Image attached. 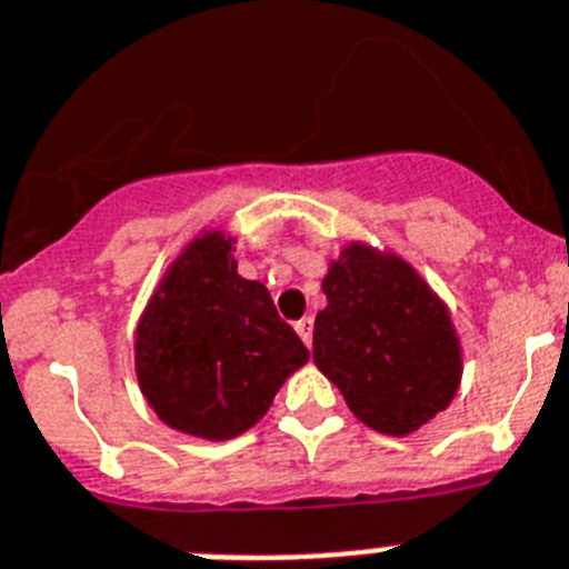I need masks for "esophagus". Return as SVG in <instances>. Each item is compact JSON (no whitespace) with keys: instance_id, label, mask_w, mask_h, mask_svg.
<instances>
[{"instance_id":"esophagus-1","label":"esophagus","mask_w":569,"mask_h":569,"mask_svg":"<svg viewBox=\"0 0 569 569\" xmlns=\"http://www.w3.org/2000/svg\"><path fill=\"white\" fill-rule=\"evenodd\" d=\"M295 329H298L300 340H303L306 346H312V329H315V320L312 318H300L298 323H295Z\"/></svg>"}]
</instances>
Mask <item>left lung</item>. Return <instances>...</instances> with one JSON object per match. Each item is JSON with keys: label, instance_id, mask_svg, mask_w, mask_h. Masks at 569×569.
<instances>
[{"label": "left lung", "instance_id": "left-lung-1", "mask_svg": "<svg viewBox=\"0 0 569 569\" xmlns=\"http://www.w3.org/2000/svg\"><path fill=\"white\" fill-rule=\"evenodd\" d=\"M315 367L360 423L407 438L452 403L463 375L449 306L398 251L343 243L323 278Z\"/></svg>", "mask_w": 569, "mask_h": 569}]
</instances>
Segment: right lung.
<instances>
[{
	"instance_id": "right-lung-1",
	"label": "right lung",
	"mask_w": 569,
	"mask_h": 569,
	"mask_svg": "<svg viewBox=\"0 0 569 569\" xmlns=\"http://www.w3.org/2000/svg\"><path fill=\"white\" fill-rule=\"evenodd\" d=\"M237 237L200 229L162 271L134 332V372L166 427L200 441L249 432L309 349L260 280L237 271Z\"/></svg>"
}]
</instances>
